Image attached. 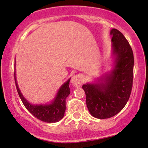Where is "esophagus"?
<instances>
[{
    "mask_svg": "<svg viewBox=\"0 0 148 148\" xmlns=\"http://www.w3.org/2000/svg\"><path fill=\"white\" fill-rule=\"evenodd\" d=\"M71 83L73 86L79 88L82 86V79L80 75H75L72 77L71 79Z\"/></svg>",
    "mask_w": 148,
    "mask_h": 148,
    "instance_id": "esophagus-1",
    "label": "esophagus"
}]
</instances>
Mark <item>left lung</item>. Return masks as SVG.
Instances as JSON below:
<instances>
[{
	"mask_svg": "<svg viewBox=\"0 0 148 148\" xmlns=\"http://www.w3.org/2000/svg\"><path fill=\"white\" fill-rule=\"evenodd\" d=\"M110 33L112 35L113 69L94 83H87L82 86L89 112L100 119L110 118L121 112L129 100L133 86L132 48L118 29L113 28Z\"/></svg>",
	"mask_w": 148,
	"mask_h": 148,
	"instance_id": "1",
	"label": "left lung"
}]
</instances>
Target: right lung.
Here are the masks:
<instances>
[{"label":"right lung","instance_id":"1","mask_svg":"<svg viewBox=\"0 0 148 148\" xmlns=\"http://www.w3.org/2000/svg\"><path fill=\"white\" fill-rule=\"evenodd\" d=\"M15 81L19 96L26 109L36 118L45 123H56L61 120L66 109V98L70 94L69 82L71 78L64 82L58 89L56 96L49 104H33L28 102L23 96L18 86L15 67Z\"/></svg>","mask_w":148,"mask_h":148}]
</instances>
